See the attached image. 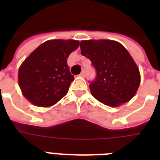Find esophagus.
<instances>
[{
  "instance_id": "1",
  "label": "esophagus",
  "mask_w": 160,
  "mask_h": 160,
  "mask_svg": "<svg viewBox=\"0 0 160 160\" xmlns=\"http://www.w3.org/2000/svg\"><path fill=\"white\" fill-rule=\"evenodd\" d=\"M85 70H82V72L80 74V76H81V77H85Z\"/></svg>"
}]
</instances>
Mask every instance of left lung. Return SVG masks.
Segmentation results:
<instances>
[{"label":"left lung","instance_id":"1","mask_svg":"<svg viewBox=\"0 0 160 160\" xmlns=\"http://www.w3.org/2000/svg\"><path fill=\"white\" fill-rule=\"evenodd\" d=\"M80 50L96 71L95 80L89 85L96 100L115 107L134 97L140 84V74L124 46L110 40H89L80 41Z\"/></svg>","mask_w":160,"mask_h":160}]
</instances>
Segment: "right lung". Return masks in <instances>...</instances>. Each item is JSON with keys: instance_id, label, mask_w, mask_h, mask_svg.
<instances>
[{"instance_id": "obj_1", "label": "right lung", "mask_w": 160, "mask_h": 160, "mask_svg": "<svg viewBox=\"0 0 160 160\" xmlns=\"http://www.w3.org/2000/svg\"><path fill=\"white\" fill-rule=\"evenodd\" d=\"M80 46L75 40H51L39 46L19 69L21 92L33 105L49 107L68 93L74 75L67 58Z\"/></svg>"}]
</instances>
